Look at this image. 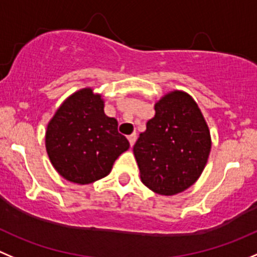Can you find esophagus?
Instances as JSON below:
<instances>
[{"instance_id": "34e87169", "label": "esophagus", "mask_w": 257, "mask_h": 257, "mask_svg": "<svg viewBox=\"0 0 257 257\" xmlns=\"http://www.w3.org/2000/svg\"><path fill=\"white\" fill-rule=\"evenodd\" d=\"M128 141H130V145H131V148H133L134 146V144H135V141H136V134H131L130 136H128Z\"/></svg>"}]
</instances>
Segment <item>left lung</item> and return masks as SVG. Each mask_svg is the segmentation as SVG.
Instances as JSON below:
<instances>
[{"mask_svg":"<svg viewBox=\"0 0 257 257\" xmlns=\"http://www.w3.org/2000/svg\"><path fill=\"white\" fill-rule=\"evenodd\" d=\"M211 134L194 99L174 90L155 103V116L134 145L141 182L161 195L194 184L211 153Z\"/></svg>","mask_w":257,"mask_h":257,"instance_id":"left-lung-1","label":"left lung"}]
</instances>
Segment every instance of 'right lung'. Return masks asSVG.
<instances>
[{"instance_id": "add662e5", "label": "right lung", "mask_w": 257, "mask_h": 257, "mask_svg": "<svg viewBox=\"0 0 257 257\" xmlns=\"http://www.w3.org/2000/svg\"><path fill=\"white\" fill-rule=\"evenodd\" d=\"M103 99L84 88L63 102L48 123L45 146L53 167L67 180L89 184L109 174L114 160L130 148L104 114Z\"/></svg>"}]
</instances>
